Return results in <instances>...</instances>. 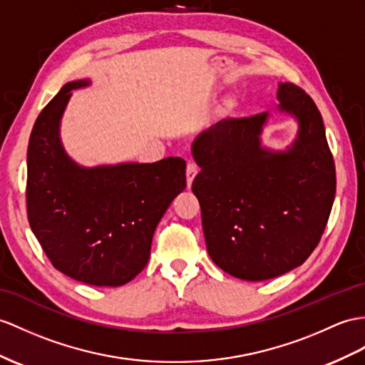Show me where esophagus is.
<instances>
[{
    "instance_id": "obj_1",
    "label": "esophagus",
    "mask_w": 365,
    "mask_h": 365,
    "mask_svg": "<svg viewBox=\"0 0 365 365\" xmlns=\"http://www.w3.org/2000/svg\"><path fill=\"white\" fill-rule=\"evenodd\" d=\"M198 172H200V168H198L197 164H195V163H189L187 164V168H185V176H187V187L189 189H190V185H192L193 180H195V176L198 175Z\"/></svg>"
}]
</instances>
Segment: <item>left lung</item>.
<instances>
[{
	"label": "left lung",
	"instance_id": "left-lung-1",
	"mask_svg": "<svg viewBox=\"0 0 365 365\" xmlns=\"http://www.w3.org/2000/svg\"><path fill=\"white\" fill-rule=\"evenodd\" d=\"M279 111L299 122L283 152L262 145L269 113L227 118L193 140L210 259L237 279L262 282L304 263L321 242L336 193V168L322 115L294 83H279Z\"/></svg>",
	"mask_w": 365,
	"mask_h": 365
}]
</instances>
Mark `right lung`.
<instances>
[{
	"mask_svg": "<svg viewBox=\"0 0 365 365\" xmlns=\"http://www.w3.org/2000/svg\"><path fill=\"white\" fill-rule=\"evenodd\" d=\"M66 83L34 123L28 147V218L44 254L60 272L93 287H120L145 268L155 229L185 189V161L82 167L60 140Z\"/></svg>",
	"mask_w": 365,
	"mask_h": 365,
	"instance_id": "add662e5",
	"label": "right lung"
}]
</instances>
